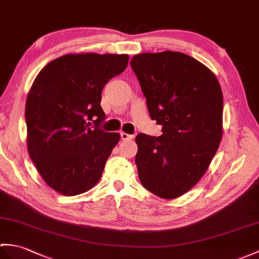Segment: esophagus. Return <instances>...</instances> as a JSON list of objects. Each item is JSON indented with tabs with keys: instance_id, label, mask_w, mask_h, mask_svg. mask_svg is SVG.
Segmentation results:
<instances>
[{
	"instance_id": "obj_1",
	"label": "esophagus",
	"mask_w": 259,
	"mask_h": 259,
	"mask_svg": "<svg viewBox=\"0 0 259 259\" xmlns=\"http://www.w3.org/2000/svg\"><path fill=\"white\" fill-rule=\"evenodd\" d=\"M120 136H121V140H123V141H128V140L134 139V136H131L129 134H125V132H121Z\"/></svg>"
}]
</instances>
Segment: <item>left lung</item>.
Instances as JSON below:
<instances>
[{
    "label": "left lung",
    "mask_w": 259,
    "mask_h": 259,
    "mask_svg": "<svg viewBox=\"0 0 259 259\" xmlns=\"http://www.w3.org/2000/svg\"><path fill=\"white\" fill-rule=\"evenodd\" d=\"M131 67L160 137L138 135L136 164L141 184L172 200L207 171L223 137V93L212 70L179 52L137 54Z\"/></svg>",
    "instance_id": "8db88e82"
}]
</instances>
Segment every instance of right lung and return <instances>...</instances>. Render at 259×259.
<instances>
[{"instance_id":"1","label":"right lung","mask_w":259,"mask_h":259,"mask_svg":"<svg viewBox=\"0 0 259 259\" xmlns=\"http://www.w3.org/2000/svg\"><path fill=\"white\" fill-rule=\"evenodd\" d=\"M128 62V54H66L36 76L25 106L27 151L59 194L85 193L101 179L120 135L92 128L90 120L105 119L102 88Z\"/></svg>"}]
</instances>
